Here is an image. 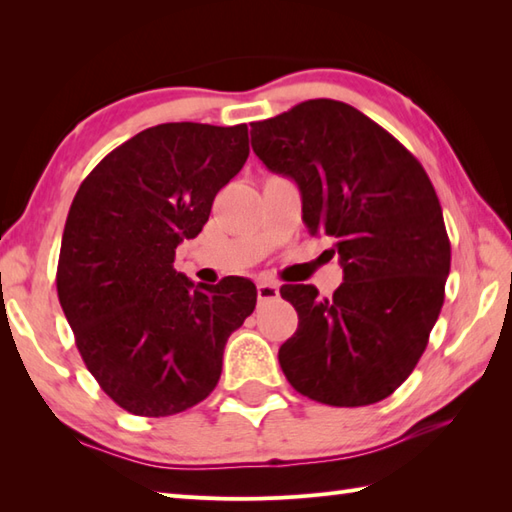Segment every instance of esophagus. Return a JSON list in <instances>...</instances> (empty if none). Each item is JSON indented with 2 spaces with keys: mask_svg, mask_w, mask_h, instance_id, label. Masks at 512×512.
I'll use <instances>...</instances> for the list:
<instances>
[{
  "mask_svg": "<svg viewBox=\"0 0 512 512\" xmlns=\"http://www.w3.org/2000/svg\"><path fill=\"white\" fill-rule=\"evenodd\" d=\"M280 295V287L276 285V282H258V300L260 302H271L276 300Z\"/></svg>",
  "mask_w": 512,
  "mask_h": 512,
  "instance_id": "esophagus-1",
  "label": "esophagus"
}]
</instances>
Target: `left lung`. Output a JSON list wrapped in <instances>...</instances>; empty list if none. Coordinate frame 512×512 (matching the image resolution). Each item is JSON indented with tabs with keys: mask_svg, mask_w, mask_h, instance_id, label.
<instances>
[{
	"mask_svg": "<svg viewBox=\"0 0 512 512\" xmlns=\"http://www.w3.org/2000/svg\"><path fill=\"white\" fill-rule=\"evenodd\" d=\"M252 149L298 184L306 230L335 238L344 269L333 298L313 285L280 289L298 311V331L278 350L282 372L317 403L388 399L427 348L451 267L425 168L377 122L328 98L252 122Z\"/></svg>",
	"mask_w": 512,
	"mask_h": 512,
	"instance_id": "8db88e82",
	"label": "left lung"
}]
</instances>
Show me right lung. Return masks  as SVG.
Listing matches in <instances>:
<instances>
[{
	"mask_svg": "<svg viewBox=\"0 0 512 512\" xmlns=\"http://www.w3.org/2000/svg\"><path fill=\"white\" fill-rule=\"evenodd\" d=\"M247 155V124H157L113 149L72 201L59 302L87 370L135 416H173L206 399L227 337L254 311L252 280L195 285L173 267L177 245L201 232Z\"/></svg>",
	"mask_w": 512,
	"mask_h": 512,
	"instance_id": "right-lung-1",
	"label": "right lung"
}]
</instances>
